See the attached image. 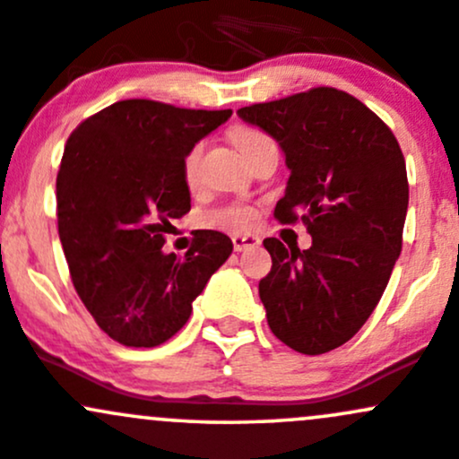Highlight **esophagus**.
<instances>
[{
    "label": "esophagus",
    "instance_id": "obj_1",
    "mask_svg": "<svg viewBox=\"0 0 459 459\" xmlns=\"http://www.w3.org/2000/svg\"><path fill=\"white\" fill-rule=\"evenodd\" d=\"M230 239H233V246L238 253H242L246 248H255V246L262 244V239H259L257 235H246V233H235Z\"/></svg>",
    "mask_w": 459,
    "mask_h": 459
}]
</instances>
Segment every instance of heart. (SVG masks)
Returning <instances> with one entry per match:
<instances>
[{
  "mask_svg": "<svg viewBox=\"0 0 459 459\" xmlns=\"http://www.w3.org/2000/svg\"><path fill=\"white\" fill-rule=\"evenodd\" d=\"M230 138H233L235 147L239 152L246 153L253 147H257L259 143L268 141V136L264 132H259L257 127H248V125H238L230 132ZM202 152H204V144L197 143L186 152L185 160H182V176H185V182L189 186H195L197 180H200V165H202ZM211 221L217 226H226V229H250L255 224V211L248 209V206H226V209L215 211L211 215Z\"/></svg>",
  "mask_w": 459,
  "mask_h": 459,
  "instance_id": "1",
  "label": "heart"
}]
</instances>
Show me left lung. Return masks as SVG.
Returning <instances> with one entry per match:
<instances>
[{
	"mask_svg": "<svg viewBox=\"0 0 459 459\" xmlns=\"http://www.w3.org/2000/svg\"><path fill=\"white\" fill-rule=\"evenodd\" d=\"M273 136L290 169L274 206L301 220L312 246L264 239L273 268L259 281L268 325L301 354L347 343L378 306L400 250L409 204L404 156L392 129L347 91L312 88L238 109Z\"/></svg>",
	"mask_w": 459,
	"mask_h": 459,
	"instance_id": "left-lung-1",
	"label": "left lung"
}]
</instances>
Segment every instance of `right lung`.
Masks as SVG:
<instances>
[{"instance_id": "1", "label": "right lung", "mask_w": 459, "mask_h": 459, "mask_svg": "<svg viewBox=\"0 0 459 459\" xmlns=\"http://www.w3.org/2000/svg\"><path fill=\"white\" fill-rule=\"evenodd\" d=\"M230 114L129 99L67 138L56 176L59 238L76 294L120 345L171 339L233 253L217 230H195L185 257L162 250L171 220L191 211L182 160Z\"/></svg>"}]
</instances>
